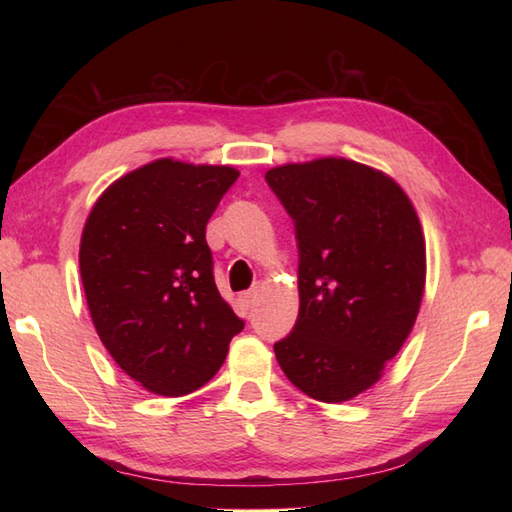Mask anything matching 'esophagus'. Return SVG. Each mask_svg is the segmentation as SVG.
Returning a JSON list of instances; mask_svg holds the SVG:
<instances>
[{
    "label": "esophagus",
    "mask_w": 512,
    "mask_h": 512,
    "mask_svg": "<svg viewBox=\"0 0 512 512\" xmlns=\"http://www.w3.org/2000/svg\"><path fill=\"white\" fill-rule=\"evenodd\" d=\"M239 301L244 303V308H253L255 301H257V290H246L239 295Z\"/></svg>",
    "instance_id": "1"
}]
</instances>
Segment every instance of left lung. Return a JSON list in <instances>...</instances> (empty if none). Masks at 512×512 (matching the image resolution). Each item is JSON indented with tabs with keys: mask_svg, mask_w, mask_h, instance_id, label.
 I'll use <instances>...</instances> for the list:
<instances>
[{
	"mask_svg": "<svg viewBox=\"0 0 512 512\" xmlns=\"http://www.w3.org/2000/svg\"><path fill=\"white\" fill-rule=\"evenodd\" d=\"M266 182L299 248V317L275 343L279 367L314 400H352L416 323L427 277L416 209L387 173L347 158L281 165Z\"/></svg>",
	"mask_w": 512,
	"mask_h": 512,
	"instance_id": "1",
	"label": "left lung"
}]
</instances>
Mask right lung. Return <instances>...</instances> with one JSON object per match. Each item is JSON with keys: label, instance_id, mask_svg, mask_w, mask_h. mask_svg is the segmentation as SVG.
Returning <instances> with one entry per match:
<instances>
[{"label": "right lung", "instance_id": "right-lung-1", "mask_svg": "<svg viewBox=\"0 0 512 512\" xmlns=\"http://www.w3.org/2000/svg\"><path fill=\"white\" fill-rule=\"evenodd\" d=\"M239 171L160 158L103 191L79 250L94 328L123 372L158 396L200 389L244 321L213 279L206 222Z\"/></svg>", "mask_w": 512, "mask_h": 512}]
</instances>
